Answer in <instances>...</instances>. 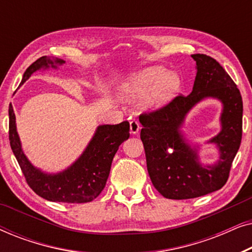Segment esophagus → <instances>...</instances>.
I'll list each match as a JSON object with an SVG mask.
<instances>
[{"label": "esophagus", "mask_w": 252, "mask_h": 252, "mask_svg": "<svg viewBox=\"0 0 252 252\" xmlns=\"http://www.w3.org/2000/svg\"><path fill=\"white\" fill-rule=\"evenodd\" d=\"M129 126H130V133H132V134L139 133L141 126H140V124H139V122H137V120H135V119L130 120Z\"/></svg>", "instance_id": "esophagus-1"}]
</instances>
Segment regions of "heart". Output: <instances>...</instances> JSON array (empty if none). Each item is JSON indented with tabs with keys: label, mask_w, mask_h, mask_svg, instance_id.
I'll list each match as a JSON object with an SVG mask.
<instances>
[{
	"label": "heart",
	"mask_w": 252,
	"mask_h": 252,
	"mask_svg": "<svg viewBox=\"0 0 252 252\" xmlns=\"http://www.w3.org/2000/svg\"><path fill=\"white\" fill-rule=\"evenodd\" d=\"M180 89V78L161 67H149L130 79L123 88L127 99L139 101L149 96V103L159 105L170 101Z\"/></svg>",
	"instance_id": "heart-1"
}]
</instances>
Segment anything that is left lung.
<instances>
[{
  "mask_svg": "<svg viewBox=\"0 0 252 252\" xmlns=\"http://www.w3.org/2000/svg\"><path fill=\"white\" fill-rule=\"evenodd\" d=\"M191 57L197 73L190 94H179L167 104L139 117L148 173L159 194L171 199L195 198L222 188L242 140L243 103L235 82L215 58L204 54ZM204 97H216L224 104L223 129L210 141L219 146L220 159L206 168L198 163L195 151L178 132L185 113Z\"/></svg>",
  "mask_w": 252,
  "mask_h": 252,
  "instance_id": "obj_1",
  "label": "left lung"
}]
</instances>
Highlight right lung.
I'll list each match as a JSON object with an SVG mask.
<instances>
[{"label": "right lung", "instance_id": "obj_1", "mask_svg": "<svg viewBox=\"0 0 252 252\" xmlns=\"http://www.w3.org/2000/svg\"><path fill=\"white\" fill-rule=\"evenodd\" d=\"M63 64L64 61L53 62L47 56L40 57L31 64L24 73V84L33 72L53 64ZM129 137V123L123 122L117 125H102L96 130L81 157L58 174H44L36 170L24 155L16 129V117L12 105L9 106V140L27 185L44 199L62 203H87L101 194L108 180L112 159L120 144Z\"/></svg>", "mask_w": 252, "mask_h": 252}]
</instances>
